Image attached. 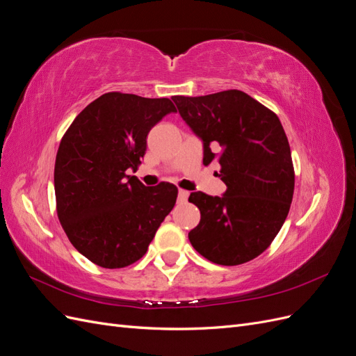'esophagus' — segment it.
I'll use <instances>...</instances> for the list:
<instances>
[{
    "mask_svg": "<svg viewBox=\"0 0 356 356\" xmlns=\"http://www.w3.org/2000/svg\"><path fill=\"white\" fill-rule=\"evenodd\" d=\"M188 196H190V193L187 190H179L178 191V200L179 202H186L188 199Z\"/></svg>",
    "mask_w": 356,
    "mask_h": 356,
    "instance_id": "1",
    "label": "esophagus"
}]
</instances>
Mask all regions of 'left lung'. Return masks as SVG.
Segmentation results:
<instances>
[{
    "mask_svg": "<svg viewBox=\"0 0 356 356\" xmlns=\"http://www.w3.org/2000/svg\"><path fill=\"white\" fill-rule=\"evenodd\" d=\"M203 143V165L218 163L224 195L191 193L200 222L188 233L209 261L238 266L266 251L286 220L294 195V166L277 115L250 95L224 90L172 96Z\"/></svg>",
    "mask_w": 356,
    "mask_h": 356,
    "instance_id": "8db88e82",
    "label": "left lung"
}]
</instances>
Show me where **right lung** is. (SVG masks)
I'll return each instance as SVG.
<instances>
[{"label":"right lung","instance_id":"obj_1","mask_svg":"<svg viewBox=\"0 0 356 356\" xmlns=\"http://www.w3.org/2000/svg\"><path fill=\"white\" fill-rule=\"evenodd\" d=\"M177 108L168 98L110 92L74 118L55 163L58 218L75 250L105 268L141 258L160 224L175 207L170 182L145 187L136 170L147 135Z\"/></svg>","mask_w":356,"mask_h":356}]
</instances>
